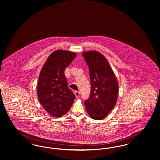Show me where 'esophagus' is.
I'll list each match as a JSON object with an SVG mask.
<instances>
[{
  "label": "esophagus",
  "mask_w": 160,
  "mask_h": 160,
  "mask_svg": "<svg viewBox=\"0 0 160 160\" xmlns=\"http://www.w3.org/2000/svg\"><path fill=\"white\" fill-rule=\"evenodd\" d=\"M74 94L75 95V96H76V98H79V92H78V91H75L74 92Z\"/></svg>",
  "instance_id": "1"
}]
</instances>
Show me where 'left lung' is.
<instances>
[{"instance_id": "8db88e82", "label": "left lung", "mask_w": 160, "mask_h": 160, "mask_svg": "<svg viewBox=\"0 0 160 160\" xmlns=\"http://www.w3.org/2000/svg\"><path fill=\"white\" fill-rule=\"evenodd\" d=\"M89 69L91 92L84 102L90 118L101 120L114 107L118 98V83L106 58L97 51L82 53Z\"/></svg>"}]
</instances>
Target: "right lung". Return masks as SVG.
Masks as SVG:
<instances>
[{"mask_svg":"<svg viewBox=\"0 0 160 160\" xmlns=\"http://www.w3.org/2000/svg\"><path fill=\"white\" fill-rule=\"evenodd\" d=\"M77 53L63 50L53 52L48 58L39 77L37 94L50 115L60 117L69 111L75 96L68 86L64 71Z\"/></svg>","mask_w":160,"mask_h":160,"instance_id":"obj_1","label":"right lung"}]
</instances>
